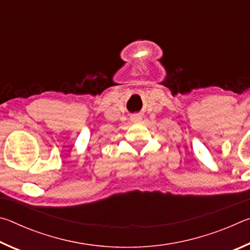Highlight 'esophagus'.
<instances>
[{"label":"esophagus","mask_w":250,"mask_h":250,"mask_svg":"<svg viewBox=\"0 0 250 250\" xmlns=\"http://www.w3.org/2000/svg\"><path fill=\"white\" fill-rule=\"evenodd\" d=\"M132 122H141L142 121V117L140 115H134L132 118H131Z\"/></svg>","instance_id":"obj_1"}]
</instances>
